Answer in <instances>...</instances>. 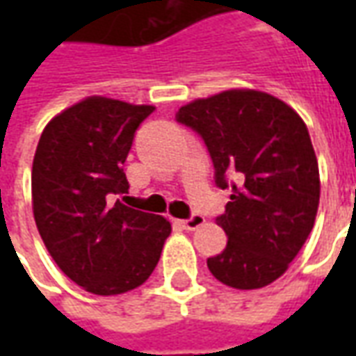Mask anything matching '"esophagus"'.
Returning a JSON list of instances; mask_svg holds the SVG:
<instances>
[{"label": "esophagus", "instance_id": "obj_1", "mask_svg": "<svg viewBox=\"0 0 356 356\" xmlns=\"http://www.w3.org/2000/svg\"><path fill=\"white\" fill-rule=\"evenodd\" d=\"M204 217L200 216V213H193V216L188 217V219H183V221H179L181 223V227L183 229H186V231H194V229H198V227H202L204 225Z\"/></svg>", "mask_w": 356, "mask_h": 356}]
</instances>
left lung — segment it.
Instances as JSON below:
<instances>
[{
  "label": "left lung",
  "instance_id": "left-lung-1",
  "mask_svg": "<svg viewBox=\"0 0 356 356\" xmlns=\"http://www.w3.org/2000/svg\"><path fill=\"white\" fill-rule=\"evenodd\" d=\"M179 124L204 140L216 185L231 202L216 217L227 234L208 267L219 282L255 290L284 275L313 229L321 179L307 125L286 102L232 89L181 106Z\"/></svg>",
  "mask_w": 356,
  "mask_h": 356
}]
</instances>
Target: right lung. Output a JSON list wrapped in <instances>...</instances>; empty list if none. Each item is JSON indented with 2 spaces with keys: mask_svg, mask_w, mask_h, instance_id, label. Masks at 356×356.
Instances as JSON below:
<instances>
[{
  "mask_svg": "<svg viewBox=\"0 0 356 356\" xmlns=\"http://www.w3.org/2000/svg\"><path fill=\"white\" fill-rule=\"evenodd\" d=\"M154 106L89 97L51 120L32 165V204L51 257L97 296L137 288L158 265L171 225L120 200L135 131Z\"/></svg>",
  "mask_w": 356,
  "mask_h": 356,
  "instance_id": "1",
  "label": "right lung"
}]
</instances>
